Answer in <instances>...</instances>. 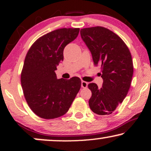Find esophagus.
Wrapping results in <instances>:
<instances>
[{"label":"esophagus","instance_id":"esophagus-1","mask_svg":"<svg viewBox=\"0 0 151 151\" xmlns=\"http://www.w3.org/2000/svg\"><path fill=\"white\" fill-rule=\"evenodd\" d=\"M88 86V83L85 81H83V80H82V83H81V86L82 88H86Z\"/></svg>","mask_w":151,"mask_h":151}]
</instances>
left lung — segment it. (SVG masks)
Instances as JSON below:
<instances>
[{
	"mask_svg": "<svg viewBox=\"0 0 151 151\" xmlns=\"http://www.w3.org/2000/svg\"><path fill=\"white\" fill-rule=\"evenodd\" d=\"M84 42L92 54L95 66H100L103 85L88 87L92 96L88 101L93 112L100 115L112 113L127 96L133 74V60L129 48L120 37L103 27L80 30Z\"/></svg>",
	"mask_w": 151,
	"mask_h": 151,
	"instance_id": "left-lung-1",
	"label": "left lung"
}]
</instances>
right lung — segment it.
<instances>
[{"instance_id": "1", "label": "right lung", "mask_w": 151, "mask_h": 151, "mask_svg": "<svg viewBox=\"0 0 151 151\" xmlns=\"http://www.w3.org/2000/svg\"><path fill=\"white\" fill-rule=\"evenodd\" d=\"M79 28H62L41 36L29 49L21 72L27 103L36 115L54 119L69 110L81 86L78 77L57 79L55 71L63 60L66 45L75 40Z\"/></svg>"}]
</instances>
